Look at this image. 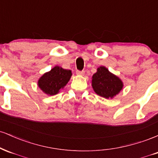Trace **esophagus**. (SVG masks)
I'll use <instances>...</instances> for the list:
<instances>
[{
  "instance_id": "34e87169",
  "label": "esophagus",
  "mask_w": 158,
  "mask_h": 158,
  "mask_svg": "<svg viewBox=\"0 0 158 158\" xmlns=\"http://www.w3.org/2000/svg\"><path fill=\"white\" fill-rule=\"evenodd\" d=\"M76 73L77 74V75H80V76H83L85 74V71H80V70H77V72H76Z\"/></svg>"
}]
</instances>
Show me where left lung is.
<instances>
[{
	"label": "left lung",
	"mask_w": 158,
	"mask_h": 158,
	"mask_svg": "<svg viewBox=\"0 0 158 158\" xmlns=\"http://www.w3.org/2000/svg\"><path fill=\"white\" fill-rule=\"evenodd\" d=\"M91 82L95 93L106 99L115 97L123 88L122 80L104 66L97 68V73L92 77Z\"/></svg>",
	"instance_id": "1"
}]
</instances>
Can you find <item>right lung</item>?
<instances>
[{"label":"right lung","instance_id":"add662e5","mask_svg":"<svg viewBox=\"0 0 158 158\" xmlns=\"http://www.w3.org/2000/svg\"><path fill=\"white\" fill-rule=\"evenodd\" d=\"M72 76L71 70L56 66L45 73L38 81V85L44 94L56 95L67 85Z\"/></svg>","mask_w":158,"mask_h":158}]
</instances>
